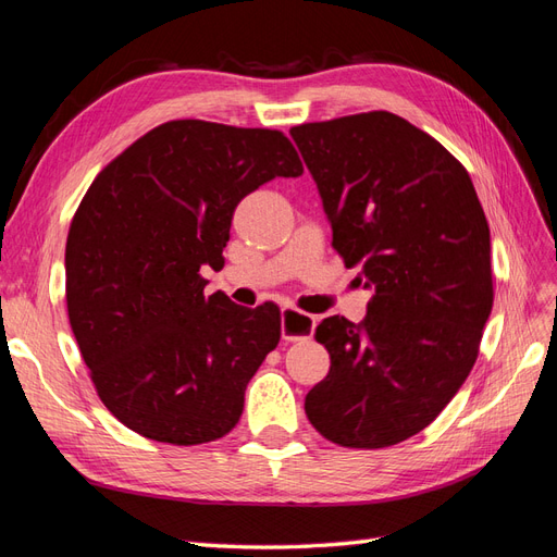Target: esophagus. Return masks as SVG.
<instances>
[{"label": "esophagus", "instance_id": "1", "mask_svg": "<svg viewBox=\"0 0 557 557\" xmlns=\"http://www.w3.org/2000/svg\"><path fill=\"white\" fill-rule=\"evenodd\" d=\"M312 331H314V317L300 312L296 308L282 310V341L287 343L306 341L312 336Z\"/></svg>", "mask_w": 557, "mask_h": 557}]
</instances>
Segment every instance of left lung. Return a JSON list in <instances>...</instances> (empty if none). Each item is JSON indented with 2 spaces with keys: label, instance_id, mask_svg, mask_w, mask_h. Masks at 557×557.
I'll list each match as a JSON object with an SVG mask.
<instances>
[{
  "label": "left lung",
  "instance_id": "obj_1",
  "mask_svg": "<svg viewBox=\"0 0 557 557\" xmlns=\"http://www.w3.org/2000/svg\"><path fill=\"white\" fill-rule=\"evenodd\" d=\"M336 249L373 289L363 322L326 317L329 375L306 416L345 448H387L432 424L479 357L492 310L490 228L469 172L389 111L294 125Z\"/></svg>",
  "mask_w": 557,
  "mask_h": 557
}]
</instances>
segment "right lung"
Returning a JSON list of instances; mask_svg holds the SVG:
<instances>
[{"mask_svg": "<svg viewBox=\"0 0 557 557\" xmlns=\"http://www.w3.org/2000/svg\"><path fill=\"white\" fill-rule=\"evenodd\" d=\"M304 163L280 131L168 121L111 161L72 219L67 314L111 416L172 446L226 436L282 336L280 308L205 296L233 212Z\"/></svg>", "mask_w": 557, "mask_h": 557, "instance_id": "add662e5", "label": "right lung"}]
</instances>
